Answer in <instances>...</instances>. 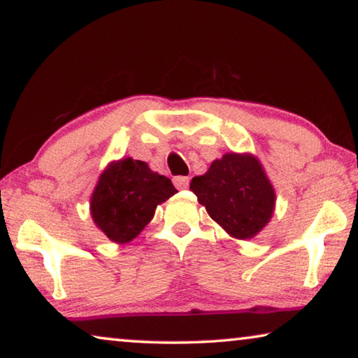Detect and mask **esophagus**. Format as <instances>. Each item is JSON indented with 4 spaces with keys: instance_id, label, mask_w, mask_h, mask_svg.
I'll return each mask as SVG.
<instances>
[{
    "instance_id": "esophagus-1",
    "label": "esophagus",
    "mask_w": 358,
    "mask_h": 358,
    "mask_svg": "<svg viewBox=\"0 0 358 358\" xmlns=\"http://www.w3.org/2000/svg\"><path fill=\"white\" fill-rule=\"evenodd\" d=\"M173 185L177 186V189H186L189 186V178L188 177H175Z\"/></svg>"
}]
</instances>
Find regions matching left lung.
I'll list each match as a JSON object with an SVG mask.
<instances>
[{
    "instance_id": "obj_1",
    "label": "left lung",
    "mask_w": 358,
    "mask_h": 358,
    "mask_svg": "<svg viewBox=\"0 0 358 358\" xmlns=\"http://www.w3.org/2000/svg\"><path fill=\"white\" fill-rule=\"evenodd\" d=\"M189 189L230 236L250 239L268 225L276 194L262 164L249 152H227L204 175L194 177Z\"/></svg>"
}]
</instances>
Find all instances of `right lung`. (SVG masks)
I'll return each instance as SVG.
<instances>
[{
  "mask_svg": "<svg viewBox=\"0 0 358 358\" xmlns=\"http://www.w3.org/2000/svg\"><path fill=\"white\" fill-rule=\"evenodd\" d=\"M178 193L170 178L133 157L112 161L90 199L94 225L117 244L130 243L152 220L159 204Z\"/></svg>",
  "mask_w": 358,
  "mask_h": 358,
  "instance_id": "obj_1",
  "label": "right lung"
}]
</instances>
